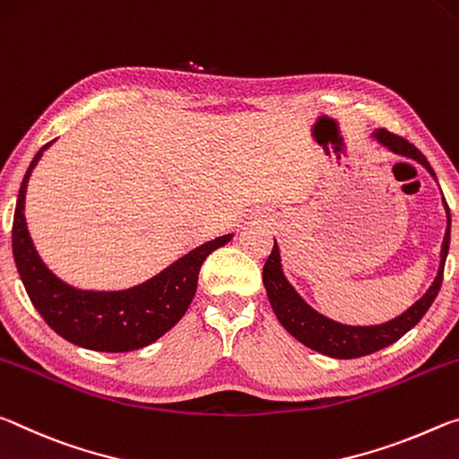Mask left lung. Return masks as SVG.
<instances>
[{"instance_id":"left-lung-1","label":"left lung","mask_w":459,"mask_h":459,"mask_svg":"<svg viewBox=\"0 0 459 459\" xmlns=\"http://www.w3.org/2000/svg\"><path fill=\"white\" fill-rule=\"evenodd\" d=\"M372 138L388 148L390 152L407 156L411 160H417L420 167H425L427 172L435 178V172L431 164L419 150L396 134H390L385 127L372 132ZM437 180V178H435ZM443 207H446L447 215V230L446 238L441 244V262L437 276H435L429 290L420 297L415 305H411L407 311L401 313L399 317L390 319L380 325H345V323L333 321L325 317V315L315 311L307 300L299 295L295 287L287 281L284 270L281 264V250L279 244L274 239V247L270 252V256L264 264V273H262V281H264V289L270 305L276 319L281 321V325L287 332L299 340L307 348H311L319 354H325L329 358H340V359H351V358H362L368 354H374L386 345L399 342L401 337L411 332L417 323L423 319V315L429 311L431 303L437 297L443 282V266H446V258L449 252V230H452V215H449V207L446 199H443Z\"/></svg>"}]
</instances>
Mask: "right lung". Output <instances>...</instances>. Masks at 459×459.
<instances>
[{
	"label": "right lung",
	"mask_w": 459,
	"mask_h": 459,
	"mask_svg": "<svg viewBox=\"0 0 459 459\" xmlns=\"http://www.w3.org/2000/svg\"><path fill=\"white\" fill-rule=\"evenodd\" d=\"M52 142L36 152L20 186L12 230V250L20 279L36 311L66 342L93 351H132L144 348L180 321L197 290L203 260L217 247L228 244L234 234L201 244L136 287L122 290L71 287L42 262L30 238L24 215L30 175Z\"/></svg>",
	"instance_id": "obj_1"
}]
</instances>
